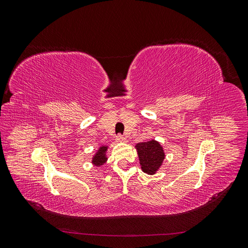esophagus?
I'll use <instances>...</instances> for the list:
<instances>
[{
	"label": "esophagus",
	"mask_w": 248,
	"mask_h": 248,
	"mask_svg": "<svg viewBox=\"0 0 248 248\" xmlns=\"http://www.w3.org/2000/svg\"><path fill=\"white\" fill-rule=\"evenodd\" d=\"M116 141H118V142H125L126 139L123 136H121V134H118V136L116 137Z\"/></svg>",
	"instance_id": "1"
}]
</instances>
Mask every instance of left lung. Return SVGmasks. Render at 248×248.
Instances as JSON below:
<instances>
[{"instance_id":"left-lung-1","label":"left lung","mask_w":248,"mask_h":248,"mask_svg":"<svg viewBox=\"0 0 248 248\" xmlns=\"http://www.w3.org/2000/svg\"><path fill=\"white\" fill-rule=\"evenodd\" d=\"M141 170L148 175H154L163 162L164 151L157 140L139 142L136 146Z\"/></svg>"}]
</instances>
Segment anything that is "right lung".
<instances>
[{
    "instance_id": "right-lung-1",
    "label": "right lung",
    "mask_w": 248,
    "mask_h": 248,
    "mask_svg": "<svg viewBox=\"0 0 248 248\" xmlns=\"http://www.w3.org/2000/svg\"><path fill=\"white\" fill-rule=\"evenodd\" d=\"M107 151H108V146H101L98 151L93 156L92 163L96 167H101L104 163L107 162L108 157H107Z\"/></svg>"
}]
</instances>
